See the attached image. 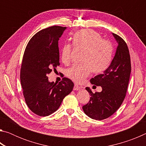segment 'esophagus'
<instances>
[{"instance_id":"obj_1","label":"esophagus","mask_w":146,"mask_h":146,"mask_svg":"<svg viewBox=\"0 0 146 146\" xmlns=\"http://www.w3.org/2000/svg\"><path fill=\"white\" fill-rule=\"evenodd\" d=\"M82 88L83 87H81V86L80 87V86L76 84H75V85H74V88H73V90H75V91L78 90L80 88Z\"/></svg>"}]
</instances>
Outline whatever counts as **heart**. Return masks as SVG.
Instances as JSON below:
<instances>
[{
  "label": "heart",
  "mask_w": 146,
  "mask_h": 146,
  "mask_svg": "<svg viewBox=\"0 0 146 146\" xmlns=\"http://www.w3.org/2000/svg\"><path fill=\"white\" fill-rule=\"evenodd\" d=\"M73 45L76 49L84 51L81 64H75L66 71L68 78L76 83H82L90 75L105 71L111 63L113 46L110 41L104 40L102 36L92 29H82L76 32L72 38ZM73 46L65 44L62 47L60 58L64 64L70 63Z\"/></svg>",
  "instance_id": "heart-1"
}]
</instances>
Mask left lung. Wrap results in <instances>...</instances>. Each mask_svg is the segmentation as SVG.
Segmentation results:
<instances>
[{
    "instance_id": "8db88e82",
    "label": "left lung",
    "mask_w": 146,
    "mask_h": 146,
    "mask_svg": "<svg viewBox=\"0 0 146 146\" xmlns=\"http://www.w3.org/2000/svg\"><path fill=\"white\" fill-rule=\"evenodd\" d=\"M113 35L118 45L111 63L104 73L90 80L93 86H101L102 91L93 93L90 88H86L91 97L82 109L92 119L102 120L111 117L120 107L126 95L131 71L129 51L122 38L115 33Z\"/></svg>"
}]
</instances>
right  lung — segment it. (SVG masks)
Instances as JSON below:
<instances>
[{
  "label": "right lung",
  "mask_w": 146,
  "mask_h": 146,
  "mask_svg": "<svg viewBox=\"0 0 146 146\" xmlns=\"http://www.w3.org/2000/svg\"><path fill=\"white\" fill-rule=\"evenodd\" d=\"M66 27L54 26L34 35L26 46L21 69V82L27 106L40 117L52 114L73 90L70 79L50 82L48 75L60 65L58 40Z\"/></svg>",
  "instance_id": "add662e5"
}]
</instances>
